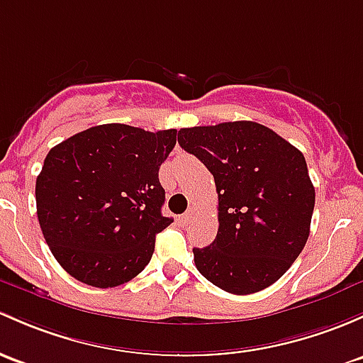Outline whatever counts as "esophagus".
<instances>
[{
  "label": "esophagus",
  "mask_w": 363,
  "mask_h": 363,
  "mask_svg": "<svg viewBox=\"0 0 363 363\" xmlns=\"http://www.w3.org/2000/svg\"><path fill=\"white\" fill-rule=\"evenodd\" d=\"M193 216H194V211H193V208H189L188 212H184V216H182L181 220H182V223H184V224H189V223H191Z\"/></svg>",
  "instance_id": "obj_1"
}]
</instances>
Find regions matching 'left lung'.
Listing matches in <instances>:
<instances>
[{
	"mask_svg": "<svg viewBox=\"0 0 363 363\" xmlns=\"http://www.w3.org/2000/svg\"><path fill=\"white\" fill-rule=\"evenodd\" d=\"M179 144L216 181L219 230L194 264L223 291L247 296L273 285L306 245L315 188L303 152L255 121L179 130Z\"/></svg>",
	"mask_w": 363,
	"mask_h": 363,
	"instance_id": "left-lung-1",
	"label": "left lung"
}]
</instances>
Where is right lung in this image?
I'll return each instance as SVG.
<instances>
[{"label": "right lung", "instance_id": "add662e5", "mask_svg": "<svg viewBox=\"0 0 363 363\" xmlns=\"http://www.w3.org/2000/svg\"><path fill=\"white\" fill-rule=\"evenodd\" d=\"M177 130L146 132L108 123L86 128L48 151L36 179V211L53 257L97 289L137 277L155 252L162 216L160 165Z\"/></svg>", "mask_w": 363, "mask_h": 363}]
</instances>
